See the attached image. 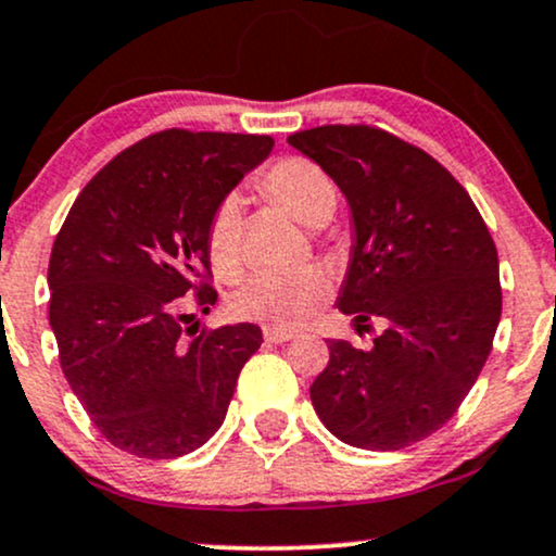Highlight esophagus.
Here are the masks:
<instances>
[{"label": "esophagus", "instance_id": "obj_1", "mask_svg": "<svg viewBox=\"0 0 556 556\" xmlns=\"http://www.w3.org/2000/svg\"><path fill=\"white\" fill-rule=\"evenodd\" d=\"M264 337H266V342L282 344V342H290L295 334H292V331H287V329H279V327H266Z\"/></svg>", "mask_w": 556, "mask_h": 556}]
</instances>
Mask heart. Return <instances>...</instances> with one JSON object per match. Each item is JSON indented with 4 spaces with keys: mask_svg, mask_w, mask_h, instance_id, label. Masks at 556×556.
<instances>
[{
    "mask_svg": "<svg viewBox=\"0 0 556 556\" xmlns=\"http://www.w3.org/2000/svg\"><path fill=\"white\" fill-rule=\"evenodd\" d=\"M264 190L285 212L303 225L318 227L329 222L337 206L331 177L308 159L290 156L266 172ZM240 198L227 195L216 203L206 227V253L219 277H235L240 269ZM331 295V277L321 266L292 274H256L235 290L229 308L238 318L269 327H303L318 314Z\"/></svg>",
    "mask_w": 556,
    "mask_h": 556,
    "instance_id": "b5f03b06",
    "label": "heart"
}]
</instances>
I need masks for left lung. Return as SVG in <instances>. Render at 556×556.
I'll return each mask as SVG.
<instances>
[{
  "instance_id": "left-lung-1",
  "label": "left lung",
  "mask_w": 556,
  "mask_h": 556,
  "mask_svg": "<svg viewBox=\"0 0 556 556\" xmlns=\"http://www.w3.org/2000/svg\"><path fill=\"white\" fill-rule=\"evenodd\" d=\"M321 167L353 216V253L337 298L371 350L329 340L311 402L344 444L392 452L457 413L491 353L502 316L500 258L476 203L426 151L368 125L287 138Z\"/></svg>"
}]
</instances>
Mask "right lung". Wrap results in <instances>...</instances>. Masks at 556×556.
I'll return each instance as SVG.
<instances>
[{"mask_svg": "<svg viewBox=\"0 0 556 556\" xmlns=\"http://www.w3.org/2000/svg\"><path fill=\"white\" fill-rule=\"evenodd\" d=\"M271 149L269 136L162 130L114 156L56 235L49 324L62 371L101 437L130 455L169 460L206 444L264 342L256 324L188 340L180 298L216 303L208 219Z\"/></svg>", "mask_w": 556, "mask_h": 556, "instance_id": "add662e5", "label": "right lung"}]
</instances>
